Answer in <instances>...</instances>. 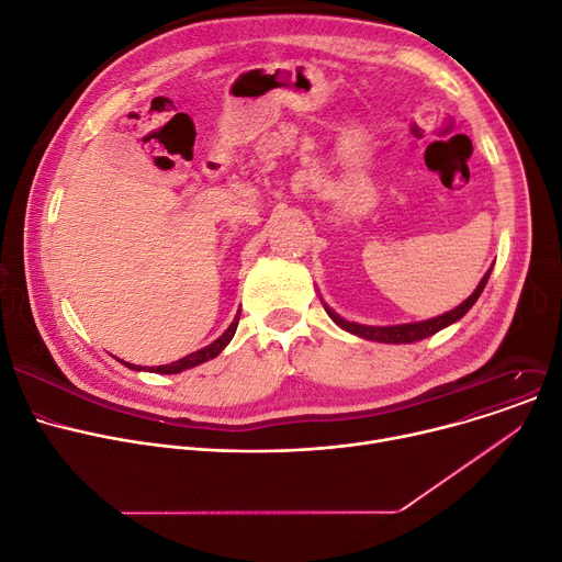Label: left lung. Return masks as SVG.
Masks as SVG:
<instances>
[{"label":"left lung","instance_id":"1","mask_svg":"<svg viewBox=\"0 0 562 562\" xmlns=\"http://www.w3.org/2000/svg\"><path fill=\"white\" fill-rule=\"evenodd\" d=\"M490 272L492 268L485 272V277L481 279V283L476 285L474 294L470 296V300L465 304H460L456 311L451 313H445L440 317H434V319H426V322H419V324H404V326H360V324H351V322H345L340 319L336 313L328 311V315H331V319L345 328V331L358 336V338H366V340H372V342H385V345H408V342H417V340H424L428 336L438 334L440 328L458 322L460 317H463L481 296L487 279H490Z\"/></svg>","mask_w":562,"mask_h":562}]
</instances>
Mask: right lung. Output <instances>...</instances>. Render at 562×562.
<instances>
[{"label": "right lung", "instance_id": "1", "mask_svg": "<svg viewBox=\"0 0 562 562\" xmlns=\"http://www.w3.org/2000/svg\"><path fill=\"white\" fill-rule=\"evenodd\" d=\"M217 351H220V349L202 351L200 356H192V358H188V360H181V362H179V366H172V368H165V370H160V372H168V374H177V372H181V370H188V368H194V366H200V362H204V360L213 358V356H215Z\"/></svg>", "mask_w": 562, "mask_h": 562}]
</instances>
